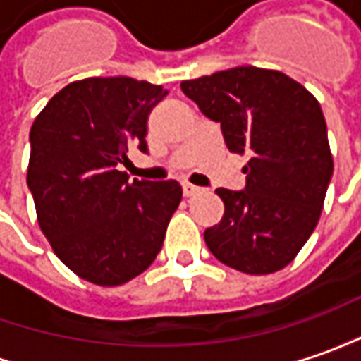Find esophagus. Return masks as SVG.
I'll list each match as a JSON object with an SVG mask.
<instances>
[{
	"label": "esophagus",
	"instance_id": "1",
	"mask_svg": "<svg viewBox=\"0 0 361 361\" xmlns=\"http://www.w3.org/2000/svg\"><path fill=\"white\" fill-rule=\"evenodd\" d=\"M181 190H183V195H185V197H191V195L200 193L201 188H197V185H191V183H183V185H181Z\"/></svg>",
	"mask_w": 361,
	"mask_h": 361
}]
</instances>
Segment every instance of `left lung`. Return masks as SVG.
Listing matches in <instances>:
<instances>
[{"label": "left lung", "instance_id": "obj_1", "mask_svg": "<svg viewBox=\"0 0 361 361\" xmlns=\"http://www.w3.org/2000/svg\"><path fill=\"white\" fill-rule=\"evenodd\" d=\"M181 90L221 122L229 152L251 156L245 190H215L225 213L205 229L209 251L241 273L281 271L316 229L334 171L318 100L281 71L259 67L183 80Z\"/></svg>", "mask_w": 361, "mask_h": 361}]
</instances>
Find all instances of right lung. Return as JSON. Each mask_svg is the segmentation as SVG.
Returning <instances> with one entry per match:
<instances>
[{"mask_svg":"<svg viewBox=\"0 0 361 361\" xmlns=\"http://www.w3.org/2000/svg\"><path fill=\"white\" fill-rule=\"evenodd\" d=\"M168 94L130 77L71 82L31 126L27 185L53 251L82 281L118 286L154 263L181 201L176 180H128V148L146 152L148 116Z\"/></svg>","mask_w":361,"mask_h":361,"instance_id":"obj_1","label":"right lung"}]
</instances>
